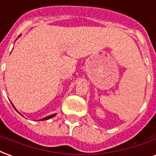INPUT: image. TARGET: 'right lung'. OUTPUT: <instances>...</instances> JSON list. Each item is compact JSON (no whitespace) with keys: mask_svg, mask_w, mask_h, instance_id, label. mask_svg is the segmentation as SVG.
<instances>
[{"mask_svg":"<svg viewBox=\"0 0 156 156\" xmlns=\"http://www.w3.org/2000/svg\"><path fill=\"white\" fill-rule=\"evenodd\" d=\"M12 106H13V105H12ZM13 107H14V106H13ZM15 109H16V108H15ZM55 115H56V114H54V115H49V116H48V117H45V118H43V119H41V120H47V119H51V118L54 117Z\"/></svg>","mask_w":156,"mask_h":156,"instance_id":"right-lung-1","label":"right lung"}]
</instances>
